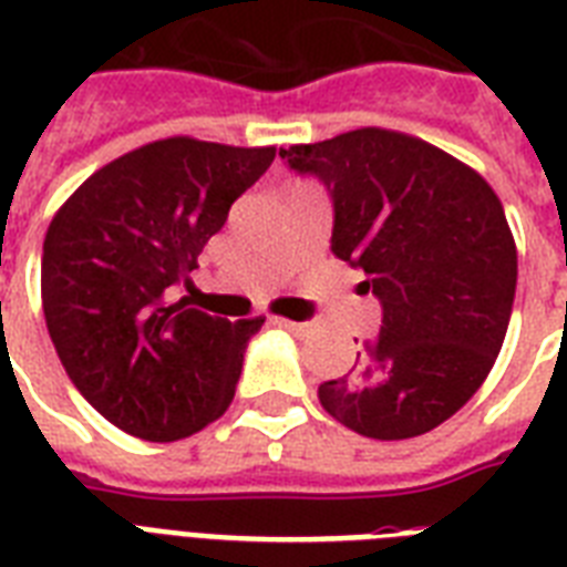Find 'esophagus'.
Listing matches in <instances>:
<instances>
[{
  "instance_id": "esophagus-1",
  "label": "esophagus",
  "mask_w": 567,
  "mask_h": 567,
  "mask_svg": "<svg viewBox=\"0 0 567 567\" xmlns=\"http://www.w3.org/2000/svg\"><path fill=\"white\" fill-rule=\"evenodd\" d=\"M276 327L288 329V332H293V336H309L311 332V323H297V320H285V318H274Z\"/></svg>"
}]
</instances>
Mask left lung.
Instances as JSON below:
<instances>
[{"mask_svg": "<svg viewBox=\"0 0 567 567\" xmlns=\"http://www.w3.org/2000/svg\"><path fill=\"white\" fill-rule=\"evenodd\" d=\"M279 155L323 179L332 252L364 270V291L382 302L379 341L320 385V405L368 439L435 430L483 385L509 329L518 249L501 199L474 167L394 128Z\"/></svg>", "mask_w": 567, "mask_h": 567, "instance_id": "1", "label": "left lung"}]
</instances>
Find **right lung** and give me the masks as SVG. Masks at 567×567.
Listing matches in <instances>:
<instances>
[{
	"instance_id": "right-lung-1",
	"label": "right lung",
	"mask_w": 567,
	"mask_h": 567,
	"mask_svg": "<svg viewBox=\"0 0 567 567\" xmlns=\"http://www.w3.org/2000/svg\"><path fill=\"white\" fill-rule=\"evenodd\" d=\"M276 146L173 135L120 155L55 212L40 297L79 394L128 435L188 439L229 409L244 347L265 318H212L171 288L223 229Z\"/></svg>"
}]
</instances>
